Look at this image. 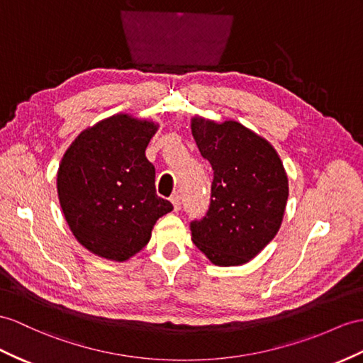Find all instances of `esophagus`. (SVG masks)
Returning a JSON list of instances; mask_svg holds the SVG:
<instances>
[{
  "label": "esophagus",
  "instance_id": "34e87169",
  "mask_svg": "<svg viewBox=\"0 0 363 363\" xmlns=\"http://www.w3.org/2000/svg\"><path fill=\"white\" fill-rule=\"evenodd\" d=\"M171 203H172V206H174V211H179L180 209L182 201H180L179 194H174V196L171 197Z\"/></svg>",
  "mask_w": 363,
  "mask_h": 363
}]
</instances>
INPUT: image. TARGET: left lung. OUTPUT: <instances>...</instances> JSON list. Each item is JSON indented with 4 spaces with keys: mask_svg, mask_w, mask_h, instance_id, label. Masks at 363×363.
<instances>
[{
    "mask_svg": "<svg viewBox=\"0 0 363 363\" xmlns=\"http://www.w3.org/2000/svg\"><path fill=\"white\" fill-rule=\"evenodd\" d=\"M191 130L214 171L206 216L191 223L192 242L217 267H238L279 233L289 194L284 163L268 140L237 121L196 115Z\"/></svg>",
    "mask_w": 363,
    "mask_h": 363,
    "instance_id": "8db88e82",
    "label": "left lung"
}]
</instances>
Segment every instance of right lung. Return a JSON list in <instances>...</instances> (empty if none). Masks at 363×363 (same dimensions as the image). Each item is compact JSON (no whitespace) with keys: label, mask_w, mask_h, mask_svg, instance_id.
<instances>
[{"label":"right lung","mask_w":363,"mask_h":363,"mask_svg":"<svg viewBox=\"0 0 363 363\" xmlns=\"http://www.w3.org/2000/svg\"><path fill=\"white\" fill-rule=\"evenodd\" d=\"M157 129L151 120L115 113L84 129L61 158L60 206L78 243L99 257L130 259L172 211L157 196L155 167L145 154Z\"/></svg>","instance_id":"obj_1"}]
</instances>
